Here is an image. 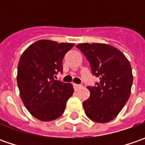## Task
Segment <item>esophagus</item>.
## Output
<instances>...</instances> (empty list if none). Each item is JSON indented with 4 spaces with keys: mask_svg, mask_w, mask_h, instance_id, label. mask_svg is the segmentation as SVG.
Masks as SVG:
<instances>
[{
    "mask_svg": "<svg viewBox=\"0 0 145 145\" xmlns=\"http://www.w3.org/2000/svg\"><path fill=\"white\" fill-rule=\"evenodd\" d=\"M73 87H74V89L75 90H77V89H81L82 86L81 85H77V84H73Z\"/></svg>",
    "mask_w": 145,
    "mask_h": 145,
    "instance_id": "esophagus-1",
    "label": "esophagus"
}]
</instances>
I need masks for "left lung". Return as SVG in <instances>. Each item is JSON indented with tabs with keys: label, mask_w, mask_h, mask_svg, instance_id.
<instances>
[{
	"label": "left lung",
	"mask_w": 145,
	"mask_h": 145,
	"mask_svg": "<svg viewBox=\"0 0 145 145\" xmlns=\"http://www.w3.org/2000/svg\"><path fill=\"white\" fill-rule=\"evenodd\" d=\"M89 62L92 74L99 78L94 86H87L89 97L83 103L85 113L97 123L114 119L131 94L133 81L131 64L119 49L104 43L76 45Z\"/></svg>",
	"instance_id": "1"
}]
</instances>
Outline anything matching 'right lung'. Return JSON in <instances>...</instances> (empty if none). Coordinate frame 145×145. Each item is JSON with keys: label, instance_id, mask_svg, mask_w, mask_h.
Here are the masks:
<instances>
[{"label": "right lung", "instance_id": "obj_1", "mask_svg": "<svg viewBox=\"0 0 145 145\" xmlns=\"http://www.w3.org/2000/svg\"><path fill=\"white\" fill-rule=\"evenodd\" d=\"M74 43L39 40L21 56L17 82L22 103L34 117L48 122L64 113L68 99L73 93L72 84L55 80L62 72V61Z\"/></svg>", "mask_w": 145, "mask_h": 145}]
</instances>
